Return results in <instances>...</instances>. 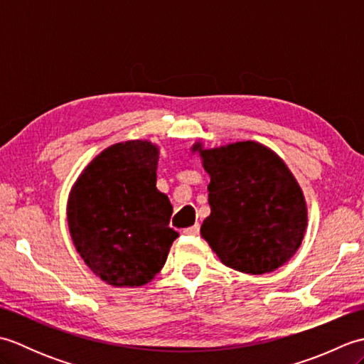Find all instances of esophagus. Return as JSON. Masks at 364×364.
Here are the masks:
<instances>
[{
	"instance_id": "esophagus-1",
	"label": "esophagus",
	"mask_w": 364,
	"mask_h": 364,
	"mask_svg": "<svg viewBox=\"0 0 364 364\" xmlns=\"http://www.w3.org/2000/svg\"><path fill=\"white\" fill-rule=\"evenodd\" d=\"M184 233L191 236H197L200 233V223H196V225H192L189 228H184Z\"/></svg>"
}]
</instances>
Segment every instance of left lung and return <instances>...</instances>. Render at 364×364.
Instances as JSON below:
<instances>
[{
	"instance_id": "obj_1",
	"label": "left lung",
	"mask_w": 364,
	"mask_h": 364,
	"mask_svg": "<svg viewBox=\"0 0 364 364\" xmlns=\"http://www.w3.org/2000/svg\"><path fill=\"white\" fill-rule=\"evenodd\" d=\"M200 156L211 176L202 236L223 264L261 275L289 261L304 239L306 205L284 162L252 141L200 149Z\"/></svg>"
}]
</instances>
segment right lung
<instances>
[{
  "label": "right lung",
  "instance_id": "1",
  "mask_svg": "<svg viewBox=\"0 0 364 364\" xmlns=\"http://www.w3.org/2000/svg\"><path fill=\"white\" fill-rule=\"evenodd\" d=\"M158 149L115 144L90 162L68 198L67 219L84 262L112 286H142L166 264L178 233L156 189Z\"/></svg>",
  "mask_w": 364,
  "mask_h": 364
}]
</instances>
